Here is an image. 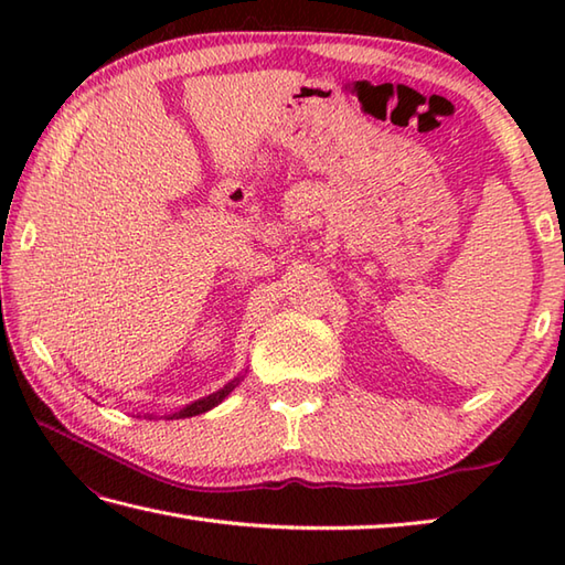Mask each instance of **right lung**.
<instances>
[{"label":"right lung","instance_id":"add662e5","mask_svg":"<svg viewBox=\"0 0 565 565\" xmlns=\"http://www.w3.org/2000/svg\"><path fill=\"white\" fill-rule=\"evenodd\" d=\"M239 383V376L235 379V381H231L227 383V386H223L221 391H215V393H211V395H206V398H201V401H194V403H189L186 407H182V411L179 413H174V415H170V417H194V415H201V413H206V411H211V407H215L218 405L227 393H231L235 386Z\"/></svg>","mask_w":565,"mask_h":565}]
</instances>
